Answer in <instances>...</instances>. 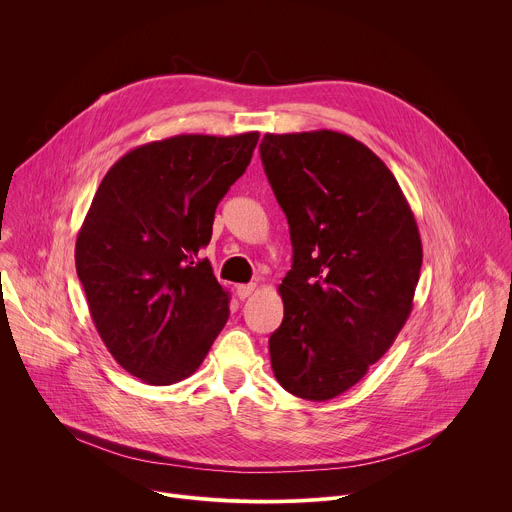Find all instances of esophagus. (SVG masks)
Listing matches in <instances>:
<instances>
[{"label": "esophagus", "instance_id": "esophagus-1", "mask_svg": "<svg viewBox=\"0 0 512 512\" xmlns=\"http://www.w3.org/2000/svg\"><path fill=\"white\" fill-rule=\"evenodd\" d=\"M255 291V283H245V285H237V296L239 300H247Z\"/></svg>", "mask_w": 512, "mask_h": 512}]
</instances>
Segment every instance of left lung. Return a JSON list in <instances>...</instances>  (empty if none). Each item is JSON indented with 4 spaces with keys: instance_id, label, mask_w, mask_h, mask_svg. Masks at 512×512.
Returning <instances> with one entry per match:
<instances>
[{
    "instance_id": "1",
    "label": "left lung",
    "mask_w": 512,
    "mask_h": 512,
    "mask_svg": "<svg viewBox=\"0 0 512 512\" xmlns=\"http://www.w3.org/2000/svg\"><path fill=\"white\" fill-rule=\"evenodd\" d=\"M259 150L294 247L271 369L291 395L328 401L367 375L405 326L423 261L419 229L391 170L346 133H265Z\"/></svg>"
}]
</instances>
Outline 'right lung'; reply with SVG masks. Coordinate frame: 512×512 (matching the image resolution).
<instances>
[{
    "instance_id": "right-lung-1",
    "label": "right lung",
    "mask_w": 512,
    "mask_h": 512,
    "mask_svg": "<svg viewBox=\"0 0 512 512\" xmlns=\"http://www.w3.org/2000/svg\"><path fill=\"white\" fill-rule=\"evenodd\" d=\"M257 141L249 131L143 143L95 192L77 237V275L107 350L143 383L190 377L229 320V291L198 253Z\"/></svg>"
}]
</instances>
